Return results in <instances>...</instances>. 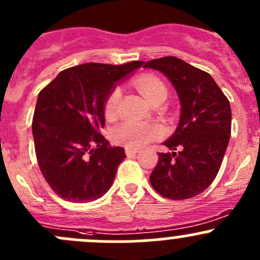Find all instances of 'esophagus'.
Segmentation results:
<instances>
[{
	"label": "esophagus",
	"instance_id": "obj_1",
	"mask_svg": "<svg viewBox=\"0 0 260 260\" xmlns=\"http://www.w3.org/2000/svg\"><path fill=\"white\" fill-rule=\"evenodd\" d=\"M137 152H138V149L131 148V147H125V154H127L128 157L136 156V153H137Z\"/></svg>",
	"mask_w": 260,
	"mask_h": 260
}]
</instances>
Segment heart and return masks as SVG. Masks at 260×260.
Listing matches in <instances>:
<instances>
[{
  "mask_svg": "<svg viewBox=\"0 0 260 260\" xmlns=\"http://www.w3.org/2000/svg\"><path fill=\"white\" fill-rule=\"evenodd\" d=\"M135 85L141 94L154 104L164 102L167 96V88L158 77L152 74L140 75L135 79ZM120 99V90L118 88L112 89L104 101L103 111L107 118L114 117L117 113L118 104ZM112 140L115 143L124 145L131 148H141L147 143L158 140L164 136V128L157 123L138 122V120H124L112 129Z\"/></svg>",
  "mask_w": 260,
  "mask_h": 260,
  "instance_id": "1",
  "label": "heart"
}]
</instances>
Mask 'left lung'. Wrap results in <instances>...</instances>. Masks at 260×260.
Returning a JSON list of instances; mask_svg holds the SVG:
<instances>
[{"label":"left lung","mask_w":260,"mask_h":260,"mask_svg":"<svg viewBox=\"0 0 260 260\" xmlns=\"http://www.w3.org/2000/svg\"><path fill=\"white\" fill-rule=\"evenodd\" d=\"M145 68L164 73L177 90L181 118L176 132L164 143L149 182L171 200L195 198L216 177L232 133L229 99L209 73L175 56L149 60Z\"/></svg>","instance_id":"1"}]
</instances>
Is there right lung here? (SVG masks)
<instances>
[{"mask_svg":"<svg viewBox=\"0 0 260 260\" xmlns=\"http://www.w3.org/2000/svg\"><path fill=\"white\" fill-rule=\"evenodd\" d=\"M142 65L86 62L60 72L39 93L32 118L36 158L44 179L64 200H96L113 183L125 152L111 148L101 133L104 101L115 81Z\"/></svg>","mask_w":260,"mask_h":260,"instance_id":"1","label":"right lung"}]
</instances>
